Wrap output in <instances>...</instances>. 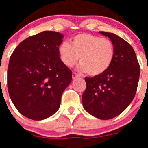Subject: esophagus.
Wrapping results in <instances>:
<instances>
[{"label": "esophagus", "mask_w": 148, "mask_h": 148, "mask_svg": "<svg viewBox=\"0 0 148 148\" xmlns=\"http://www.w3.org/2000/svg\"><path fill=\"white\" fill-rule=\"evenodd\" d=\"M78 77H79V75H78L77 73H73V79H75V78H78Z\"/></svg>", "instance_id": "34e87169"}]
</instances>
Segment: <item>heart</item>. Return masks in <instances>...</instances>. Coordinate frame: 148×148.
I'll list each match as a JSON object with an SVG mask.
<instances>
[{"mask_svg":"<svg viewBox=\"0 0 148 148\" xmlns=\"http://www.w3.org/2000/svg\"><path fill=\"white\" fill-rule=\"evenodd\" d=\"M60 58L65 66L73 67L80 58L79 70L90 75H99L110 66L114 59L115 47L110 39L88 33L75 35L58 47Z\"/></svg>","mask_w":148,"mask_h":148,"instance_id":"obj_1","label":"heart"}]
</instances>
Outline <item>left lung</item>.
<instances>
[{
  "mask_svg": "<svg viewBox=\"0 0 148 148\" xmlns=\"http://www.w3.org/2000/svg\"><path fill=\"white\" fill-rule=\"evenodd\" d=\"M99 32L114 44V59L104 73L86 77L87 87L82 95V102L90 115L108 120L121 114L133 101L138 87L140 66L129 43L111 32Z\"/></svg>",
  "mask_w": 148,
  "mask_h": 148,
  "instance_id": "left-lung-1",
  "label": "left lung"
}]
</instances>
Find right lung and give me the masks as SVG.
I'll use <instances>...</instances> for the list:
<instances>
[{
  "mask_svg": "<svg viewBox=\"0 0 148 148\" xmlns=\"http://www.w3.org/2000/svg\"><path fill=\"white\" fill-rule=\"evenodd\" d=\"M64 35L44 31L18 44L10 56L7 86L16 109L40 121L53 116L72 81L71 70L61 61L58 47Z\"/></svg>",
  "mask_w": 148,
  "mask_h": 148,
  "instance_id": "add662e5",
  "label": "right lung"
}]
</instances>
